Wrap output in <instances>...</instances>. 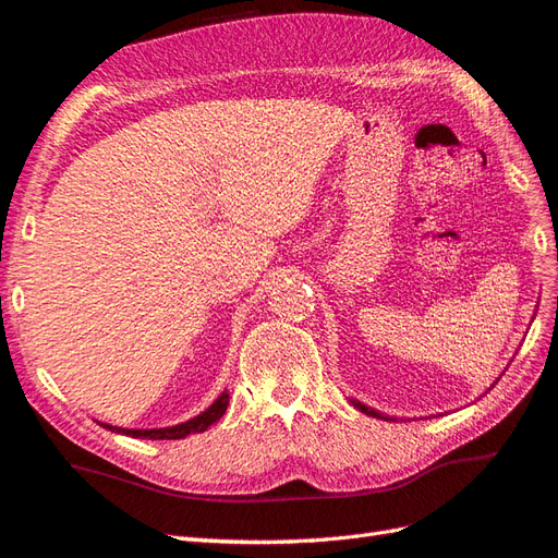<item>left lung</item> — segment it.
<instances>
[{
	"mask_svg": "<svg viewBox=\"0 0 558 558\" xmlns=\"http://www.w3.org/2000/svg\"><path fill=\"white\" fill-rule=\"evenodd\" d=\"M351 404H353V408H356V410H361L363 414H367V416H375V418H384V421H391V418H388V416L379 414L377 410H373V408H365V404H363V402H359V400H351Z\"/></svg>",
	"mask_w": 558,
	"mask_h": 558,
	"instance_id": "obj_1",
	"label": "left lung"
}]
</instances>
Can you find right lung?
<instances>
[{
	"label": "right lung",
	"instance_id": "1",
	"mask_svg": "<svg viewBox=\"0 0 558 558\" xmlns=\"http://www.w3.org/2000/svg\"><path fill=\"white\" fill-rule=\"evenodd\" d=\"M228 391H223L221 396H218L211 408H207L202 414H197L195 418L191 421H183V424L179 426H172V428H150V430H130V428H118V426H109V424H99L105 426L113 433H123V435H130V437H142V440H181V437L185 435H193V433H205L209 426H214L218 418H221L228 410Z\"/></svg>",
	"mask_w": 558,
	"mask_h": 558
}]
</instances>
